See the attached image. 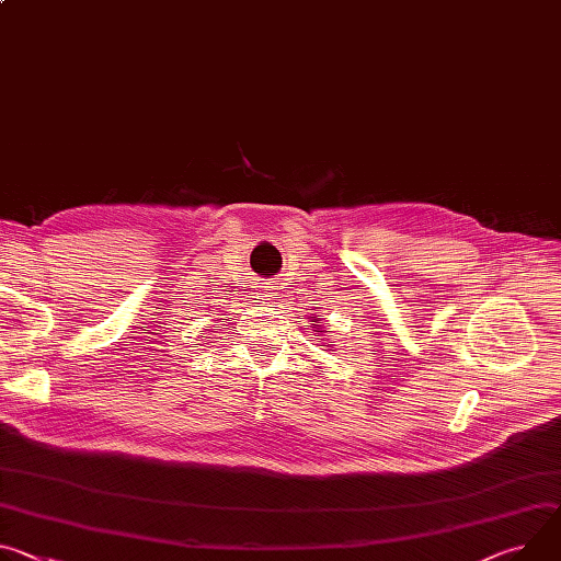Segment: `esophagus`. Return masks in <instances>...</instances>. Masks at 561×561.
Wrapping results in <instances>:
<instances>
[{
	"label": "esophagus",
	"instance_id": "obj_1",
	"mask_svg": "<svg viewBox=\"0 0 561 561\" xmlns=\"http://www.w3.org/2000/svg\"><path fill=\"white\" fill-rule=\"evenodd\" d=\"M260 297H266V299L273 297V286H266V288L260 293Z\"/></svg>",
	"mask_w": 561,
	"mask_h": 561
}]
</instances>
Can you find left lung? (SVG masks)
I'll use <instances>...</instances> for the list:
<instances>
[{
	"instance_id": "1",
	"label": "left lung",
	"mask_w": 561,
	"mask_h": 561,
	"mask_svg": "<svg viewBox=\"0 0 561 561\" xmlns=\"http://www.w3.org/2000/svg\"><path fill=\"white\" fill-rule=\"evenodd\" d=\"M320 320H322V318H320V316H316V320H311V322H316V324H313V329H318V333H320V335H324L327 331H324V327H322V322H320ZM318 340L322 342V346H329V340H322V337H318Z\"/></svg>"
}]
</instances>
